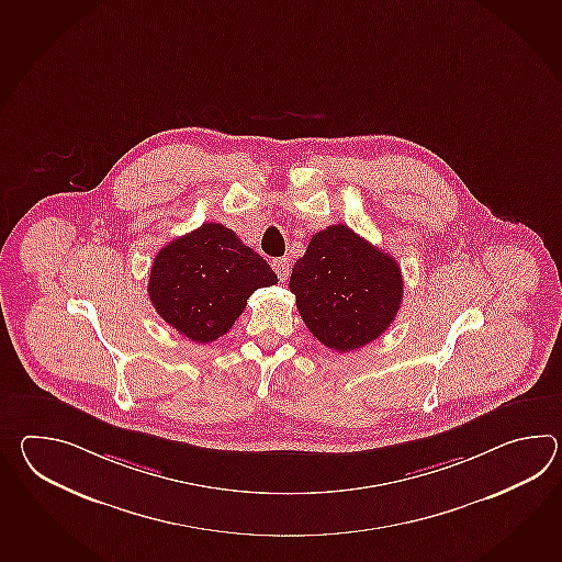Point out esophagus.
<instances>
[{"label": "esophagus", "mask_w": 562, "mask_h": 562, "mask_svg": "<svg viewBox=\"0 0 562 562\" xmlns=\"http://www.w3.org/2000/svg\"><path fill=\"white\" fill-rule=\"evenodd\" d=\"M272 268H274L276 274L280 278V282H286L288 276H290V262H288L286 258L272 260Z\"/></svg>", "instance_id": "1"}]
</instances>
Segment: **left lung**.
Masks as SVG:
<instances>
[{"label": "left lung", "mask_w": 562, "mask_h": 562, "mask_svg": "<svg viewBox=\"0 0 562 562\" xmlns=\"http://www.w3.org/2000/svg\"><path fill=\"white\" fill-rule=\"evenodd\" d=\"M296 308L328 349L349 352L373 342L395 321L403 300L397 260L349 225L314 234L290 276Z\"/></svg>", "instance_id": "obj_1"}]
</instances>
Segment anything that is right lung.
<instances>
[{"mask_svg":"<svg viewBox=\"0 0 562 562\" xmlns=\"http://www.w3.org/2000/svg\"><path fill=\"white\" fill-rule=\"evenodd\" d=\"M278 284L260 254L222 224H203L155 256L149 299L157 314L193 342L224 337L258 288Z\"/></svg>","mask_w":562,"mask_h":562,"instance_id":"1","label":"right lung"}]
</instances>
